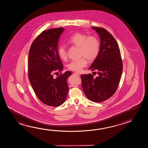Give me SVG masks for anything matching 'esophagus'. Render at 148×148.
I'll return each instance as SVG.
<instances>
[{"label":"esophagus","instance_id":"34e87169","mask_svg":"<svg viewBox=\"0 0 148 148\" xmlns=\"http://www.w3.org/2000/svg\"><path fill=\"white\" fill-rule=\"evenodd\" d=\"M75 73V75H79V76L80 75V74H79V73Z\"/></svg>","mask_w":148,"mask_h":148}]
</instances>
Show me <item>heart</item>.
Masks as SVG:
<instances>
[{
    "instance_id": "obj_1",
    "label": "heart",
    "mask_w": 148,
    "mask_h": 148,
    "mask_svg": "<svg viewBox=\"0 0 148 148\" xmlns=\"http://www.w3.org/2000/svg\"><path fill=\"white\" fill-rule=\"evenodd\" d=\"M68 45L79 48V55L82 56L78 60L71 61L67 65L68 69L80 72L88 64L87 60L93 61L96 59L100 52L99 41L95 36H88L85 34L75 33L70 36L67 41ZM58 54L62 60H67L68 53L65 46L61 45L58 48Z\"/></svg>"
}]
</instances>
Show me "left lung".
I'll return each instance as SVG.
<instances>
[{
    "mask_svg": "<svg viewBox=\"0 0 148 148\" xmlns=\"http://www.w3.org/2000/svg\"><path fill=\"white\" fill-rule=\"evenodd\" d=\"M92 28L99 35L101 42L99 54L89 69L96 71L98 76L94 78L90 73L81 75L82 88L88 99L101 103L111 97L117 90L123 63L120 49L113 36L103 28Z\"/></svg>",
    "mask_w": 148,
    "mask_h": 148,
    "instance_id": "obj_1",
    "label": "left lung"
}]
</instances>
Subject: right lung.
Here are the masks:
<instances>
[{"instance_id":"1","label":"right lung","mask_w":148,"mask_h":148,"mask_svg":"<svg viewBox=\"0 0 148 148\" xmlns=\"http://www.w3.org/2000/svg\"><path fill=\"white\" fill-rule=\"evenodd\" d=\"M63 27L43 31L33 41L28 60V75L36 95L46 105L58 107L65 101L69 88L67 79L70 71L53 78V74L61 73L63 64L58 54L60 36Z\"/></svg>"}]
</instances>
